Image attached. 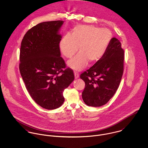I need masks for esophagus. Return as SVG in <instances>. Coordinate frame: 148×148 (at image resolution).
<instances>
[{
    "label": "esophagus",
    "instance_id": "34e87169",
    "mask_svg": "<svg viewBox=\"0 0 148 148\" xmlns=\"http://www.w3.org/2000/svg\"><path fill=\"white\" fill-rule=\"evenodd\" d=\"M79 75L78 72H75V79H77V78H79Z\"/></svg>",
    "mask_w": 148,
    "mask_h": 148
}]
</instances>
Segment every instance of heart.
<instances>
[{
  "label": "heart",
  "mask_w": 148,
  "mask_h": 148,
  "mask_svg": "<svg viewBox=\"0 0 148 148\" xmlns=\"http://www.w3.org/2000/svg\"><path fill=\"white\" fill-rule=\"evenodd\" d=\"M112 36L110 31L107 28H100L92 25H78L72 29L71 35L66 34L64 36L59 47L67 58H71L79 47L80 52L68 62V65L75 71H80L86 66L89 61L95 63L104 56Z\"/></svg>",
  "instance_id": "b5f03b06"
}]
</instances>
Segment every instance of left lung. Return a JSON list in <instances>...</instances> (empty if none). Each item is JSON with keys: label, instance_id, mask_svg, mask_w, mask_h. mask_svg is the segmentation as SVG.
Masks as SVG:
<instances>
[{"label": "left lung", "instance_id": "1", "mask_svg": "<svg viewBox=\"0 0 148 148\" xmlns=\"http://www.w3.org/2000/svg\"><path fill=\"white\" fill-rule=\"evenodd\" d=\"M124 51L121 43L113 38L104 56L80 75L85 84L82 98L85 104L104 106L113 96L124 72Z\"/></svg>", "mask_w": 148, "mask_h": 148}]
</instances>
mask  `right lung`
<instances>
[{"label":"right lung","mask_w":148,"mask_h":148,"mask_svg":"<svg viewBox=\"0 0 148 148\" xmlns=\"http://www.w3.org/2000/svg\"><path fill=\"white\" fill-rule=\"evenodd\" d=\"M63 21H45L29 29L21 41L19 70L32 99L43 108L62 106L63 92L74 80L60 57L59 29Z\"/></svg>","instance_id":"obj_1"}]
</instances>
